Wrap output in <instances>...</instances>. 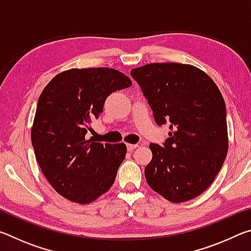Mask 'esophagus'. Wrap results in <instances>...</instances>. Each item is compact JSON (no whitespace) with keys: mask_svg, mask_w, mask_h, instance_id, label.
Returning <instances> with one entry per match:
<instances>
[{"mask_svg":"<svg viewBox=\"0 0 251 251\" xmlns=\"http://www.w3.org/2000/svg\"><path fill=\"white\" fill-rule=\"evenodd\" d=\"M138 147V144H127V150L128 151H133L135 148Z\"/></svg>","mask_w":251,"mask_h":251,"instance_id":"obj_1","label":"esophagus"}]
</instances>
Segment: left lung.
I'll return each mask as SVG.
<instances>
[{
  "label": "left lung",
  "instance_id": "8db88e82",
  "mask_svg": "<svg viewBox=\"0 0 251 251\" xmlns=\"http://www.w3.org/2000/svg\"><path fill=\"white\" fill-rule=\"evenodd\" d=\"M157 125L169 123L163 146L151 144L148 186L172 202L199 196L222 169L228 151L226 105L217 85L197 67L154 63L130 71Z\"/></svg>",
  "mask_w": 251,
  "mask_h": 251
}]
</instances>
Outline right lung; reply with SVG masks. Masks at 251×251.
Wrapping results in <instances>:
<instances>
[{
	"label": "right lung",
	"mask_w": 251,
	"mask_h": 251,
	"mask_svg": "<svg viewBox=\"0 0 251 251\" xmlns=\"http://www.w3.org/2000/svg\"><path fill=\"white\" fill-rule=\"evenodd\" d=\"M129 86L131 80L117 70L73 69L57 74L42 92L32 145L44 176L61 196L90 203L114 184L126 145H104L85 135L107 96Z\"/></svg>",
	"instance_id": "obj_1"
}]
</instances>
